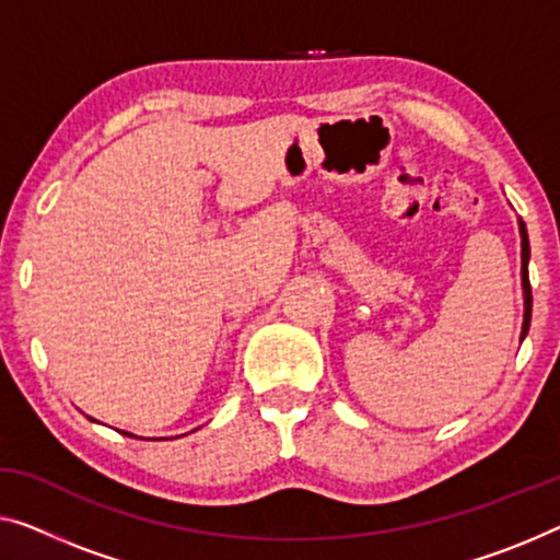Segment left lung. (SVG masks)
Masks as SVG:
<instances>
[{
  "label": "left lung",
  "instance_id": "left-lung-1",
  "mask_svg": "<svg viewBox=\"0 0 560 560\" xmlns=\"http://www.w3.org/2000/svg\"><path fill=\"white\" fill-rule=\"evenodd\" d=\"M518 231H521V281H523V329H521V341L525 339L530 327V308H533V296H530V281H528V261H530V244H528V231H525V223L518 219Z\"/></svg>",
  "mask_w": 560,
  "mask_h": 560
}]
</instances>
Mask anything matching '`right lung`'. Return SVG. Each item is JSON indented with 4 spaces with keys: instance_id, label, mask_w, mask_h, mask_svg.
Wrapping results in <instances>:
<instances>
[{
    "instance_id": "add662e5",
    "label": "right lung",
    "mask_w": 560,
    "mask_h": 560,
    "mask_svg": "<svg viewBox=\"0 0 560 560\" xmlns=\"http://www.w3.org/2000/svg\"><path fill=\"white\" fill-rule=\"evenodd\" d=\"M125 435H130V432H125ZM130 438H136V435H130Z\"/></svg>"
}]
</instances>
